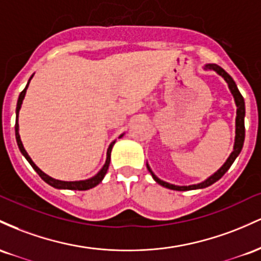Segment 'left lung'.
Returning a JSON list of instances; mask_svg holds the SVG:
<instances>
[{"label": "left lung", "instance_id": "1", "mask_svg": "<svg viewBox=\"0 0 261 261\" xmlns=\"http://www.w3.org/2000/svg\"><path fill=\"white\" fill-rule=\"evenodd\" d=\"M204 70H212V71L217 72L219 76L224 79L225 83L228 84V87H229L230 92H232L233 97H234V102H236V106H237V117H236V139H234V146H233V151L230 153L228 159L225 160V163L223 165L219 168L217 171L215 172L213 175H211L210 177H207L206 180L202 181L200 184H195V185H189V186H177V185H172V184L165 182V181L160 180L156 175L151 171L150 166L146 164V168H148L149 172L151 174V176L155 181H156L159 185H162L166 189L170 190H176V191H189V190H197V189H204V187H208L215 184L216 181H218L225 172L228 171V169L232 166V164L234 163V160L237 159L239 154H241L243 144H244V138H245V127H244V117H245V103H244V98H243L242 93L239 92L238 87H237L236 83L232 79L228 72H225L221 66L216 65V64H206L203 67Z\"/></svg>", "mask_w": 261, "mask_h": 261}]
</instances>
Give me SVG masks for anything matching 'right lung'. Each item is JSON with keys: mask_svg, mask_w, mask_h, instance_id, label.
<instances>
[{"mask_svg": "<svg viewBox=\"0 0 261 261\" xmlns=\"http://www.w3.org/2000/svg\"><path fill=\"white\" fill-rule=\"evenodd\" d=\"M32 77H33V75L31 76V79L28 80L27 85H25L24 90H23L22 92H20L19 97H18V101H17V108H16V140H17V144H18V148L20 150V153L23 154V156L27 159V162L31 164L32 168L37 171V174L39 175L40 177L43 178L44 181H45L46 184H49V185L55 187V189H61V190H76V191H85V190H90L92 189V187L97 186L99 182H101L102 180H103L105 175L107 174V170H108V166H110V162H111V151H112V148L113 145H115L116 140L115 142H112L108 146L107 149V158H106V163H105V165L102 166V169L99 170L97 174L95 175V176L91 177V178H87V180H80V181H61V180H57V178H53L49 176V175H46L45 172H43L42 170H40L36 164L33 163V160L31 159V156H29L27 151H25L24 146L22 144V140H20V137H19V124H18V115H19V110L20 107H22V102L23 99H24V96H25V92H27V89L29 86V83H31ZM123 134L119 136V138H122Z\"/></svg>", "mask_w": 261, "mask_h": 261, "instance_id": "add662e5", "label": "right lung"}]
</instances>
